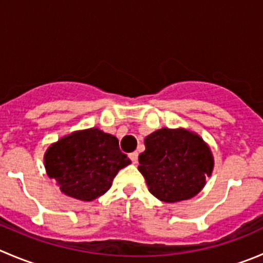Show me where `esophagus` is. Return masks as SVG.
<instances>
[{
	"label": "esophagus",
	"instance_id": "obj_1",
	"mask_svg": "<svg viewBox=\"0 0 263 263\" xmlns=\"http://www.w3.org/2000/svg\"><path fill=\"white\" fill-rule=\"evenodd\" d=\"M129 159L132 160V163H137V159H139V154H137V152H134L129 154Z\"/></svg>",
	"mask_w": 263,
	"mask_h": 263
}]
</instances>
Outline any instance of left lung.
Wrapping results in <instances>:
<instances>
[{
	"label": "left lung",
	"instance_id": "obj_1",
	"mask_svg": "<svg viewBox=\"0 0 263 263\" xmlns=\"http://www.w3.org/2000/svg\"><path fill=\"white\" fill-rule=\"evenodd\" d=\"M139 162L150 193L167 203L195 196L213 170L210 147L186 129L162 128L146 136Z\"/></svg>",
	"mask_w": 263,
	"mask_h": 263
}]
</instances>
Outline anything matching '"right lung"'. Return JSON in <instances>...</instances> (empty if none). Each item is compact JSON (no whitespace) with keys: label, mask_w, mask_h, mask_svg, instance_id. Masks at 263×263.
<instances>
[{"label":"right lung","mask_w":263,"mask_h":263,"mask_svg":"<svg viewBox=\"0 0 263 263\" xmlns=\"http://www.w3.org/2000/svg\"><path fill=\"white\" fill-rule=\"evenodd\" d=\"M129 163L118 139L99 128L73 132L51 145L45 154L48 177L65 195L86 202L106 193L118 171Z\"/></svg>","instance_id":"1"}]
</instances>
